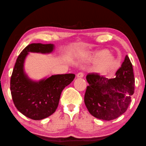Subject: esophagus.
<instances>
[{
    "label": "esophagus",
    "instance_id": "1",
    "mask_svg": "<svg viewBox=\"0 0 146 146\" xmlns=\"http://www.w3.org/2000/svg\"><path fill=\"white\" fill-rule=\"evenodd\" d=\"M84 74L83 72H80L77 74V75L76 76H77L78 78H82L84 76Z\"/></svg>",
    "mask_w": 146,
    "mask_h": 146
}]
</instances>
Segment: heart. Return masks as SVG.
<instances>
[{"instance_id": "obj_1", "label": "heart", "mask_w": 146, "mask_h": 146, "mask_svg": "<svg viewBox=\"0 0 146 146\" xmlns=\"http://www.w3.org/2000/svg\"><path fill=\"white\" fill-rule=\"evenodd\" d=\"M91 60L96 62L94 65V71L101 75H107L113 72L117 69L119 60L110 54L107 49H102L95 54Z\"/></svg>"}]
</instances>
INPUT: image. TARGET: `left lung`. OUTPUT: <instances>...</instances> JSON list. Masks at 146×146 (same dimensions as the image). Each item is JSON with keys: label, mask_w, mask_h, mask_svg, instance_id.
<instances>
[{"label": "left lung", "mask_w": 146, "mask_h": 146, "mask_svg": "<svg viewBox=\"0 0 146 146\" xmlns=\"http://www.w3.org/2000/svg\"><path fill=\"white\" fill-rule=\"evenodd\" d=\"M86 79L89 86L84 102L92 115L110 121L128 109L135 90L133 66L128 55L115 73V78L108 79L97 73H89Z\"/></svg>", "instance_id": "left-lung-1"}]
</instances>
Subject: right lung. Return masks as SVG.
<instances>
[{
	"mask_svg": "<svg viewBox=\"0 0 146 146\" xmlns=\"http://www.w3.org/2000/svg\"><path fill=\"white\" fill-rule=\"evenodd\" d=\"M54 48L53 44H29L18 55L13 70L10 89L13 103L19 112L33 120H41L54 113L62 90L75 78V74L69 73L35 82L25 73L23 64L29 52L49 54Z\"/></svg>",
	"mask_w": 146,
	"mask_h": 146,
	"instance_id": "add662e5",
	"label": "right lung"
}]
</instances>
